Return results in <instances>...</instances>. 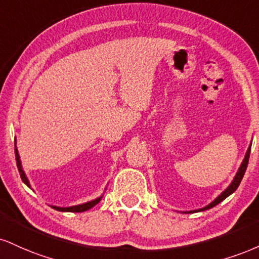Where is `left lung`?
Segmentation results:
<instances>
[{"instance_id":"1","label":"left lung","mask_w":259,"mask_h":259,"mask_svg":"<svg viewBox=\"0 0 259 259\" xmlns=\"http://www.w3.org/2000/svg\"><path fill=\"white\" fill-rule=\"evenodd\" d=\"M251 145H252V143H250V146H248L247 152H246L244 160H242L241 165H240V167H239L238 172H236V175L234 176V179H233L232 182H230V185H229L228 187H227V188L224 189V191H223L222 193H221V194L219 195V197H217L216 199H214L213 201H211L210 204L206 205V206H204V207H201V208H198V210L185 211V212L193 213V212H200V211L208 210V208H211V207L216 206V205H219L221 201H223L224 199L228 198L230 194H233V193H234V192L236 191V189H238V187H239V185H240V182H241L242 177H244V175H245L246 167H247V164H248V158H250V152H251Z\"/></svg>"}]
</instances>
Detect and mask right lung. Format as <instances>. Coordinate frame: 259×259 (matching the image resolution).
Returning <instances> with one entry per match:
<instances>
[{
  "label": "right lung",
  "mask_w": 259,
  "mask_h": 259,
  "mask_svg": "<svg viewBox=\"0 0 259 259\" xmlns=\"http://www.w3.org/2000/svg\"><path fill=\"white\" fill-rule=\"evenodd\" d=\"M17 143V142H15ZM15 160H17V166H18V170H19L20 172V177L21 180H23V182L29 188H31V185L29 182V180H27L26 175H25L24 170H23V166H21V160H20V155H19V152H18V148H17V145H15ZM104 195V194H102ZM102 195H100L99 198L94 199V200H90V201H87V202H83V204H79V205H74V206H68V207H60V206H54V205H51V206L54 208V210H58V211H61V212H83V211H87L89 210V208L94 207L98 202L101 200Z\"/></svg>",
  "instance_id": "1"
}]
</instances>
